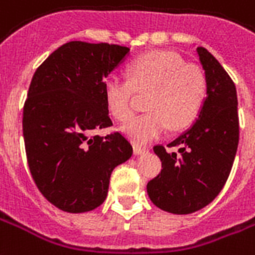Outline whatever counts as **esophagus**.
Returning <instances> with one entry per match:
<instances>
[{
  "label": "esophagus",
  "instance_id": "1",
  "mask_svg": "<svg viewBox=\"0 0 255 255\" xmlns=\"http://www.w3.org/2000/svg\"><path fill=\"white\" fill-rule=\"evenodd\" d=\"M133 152H135L136 155H139V153L147 152V148H145V147H141V145L135 144V145H133Z\"/></svg>",
  "mask_w": 255,
  "mask_h": 255
}]
</instances>
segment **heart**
I'll return each instance as SVG.
<instances>
[{
    "label": "heart",
    "instance_id": "1",
    "mask_svg": "<svg viewBox=\"0 0 255 255\" xmlns=\"http://www.w3.org/2000/svg\"><path fill=\"white\" fill-rule=\"evenodd\" d=\"M128 79L110 76L104 81V97L115 119L127 122L135 111L136 93L144 95L148 112L123 126L135 143L158 139L171 127L180 131L191 126L207 97V77L201 67L186 64L174 52L156 50L129 63Z\"/></svg>",
    "mask_w": 255,
    "mask_h": 255
}]
</instances>
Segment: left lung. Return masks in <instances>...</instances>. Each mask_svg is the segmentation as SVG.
Returning <instances> with one entry per match:
<instances>
[{"mask_svg":"<svg viewBox=\"0 0 255 255\" xmlns=\"http://www.w3.org/2000/svg\"><path fill=\"white\" fill-rule=\"evenodd\" d=\"M207 77V97L190 129L167 145L153 147L162 170L147 184L149 199L172 214H191L213 202L226 183L240 140L234 81L209 50L198 46Z\"/></svg>","mask_w":255,"mask_h":255,"instance_id":"8db88e82","label":"left lung"}]
</instances>
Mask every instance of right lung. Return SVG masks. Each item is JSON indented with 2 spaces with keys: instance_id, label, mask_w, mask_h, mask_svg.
I'll use <instances>...</instances> for the list:
<instances>
[{
  "instance_id": "obj_1",
  "label": "right lung",
  "mask_w": 255,
  "mask_h": 255,
  "mask_svg": "<svg viewBox=\"0 0 255 255\" xmlns=\"http://www.w3.org/2000/svg\"><path fill=\"white\" fill-rule=\"evenodd\" d=\"M129 52L115 44L69 41L37 68L24 104L22 131L37 188L57 209L85 213L102 205L116 166L131 158L112 126L104 80Z\"/></svg>"
}]
</instances>
